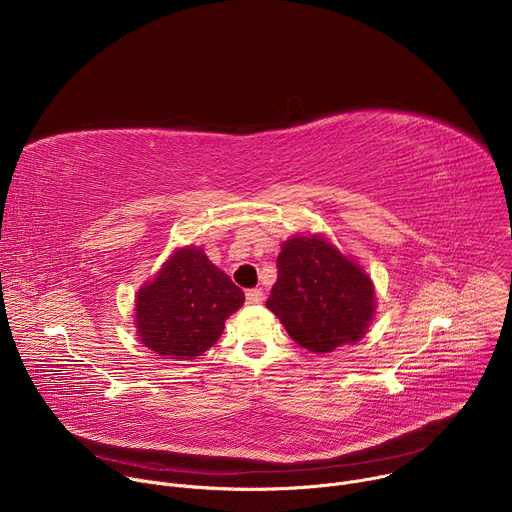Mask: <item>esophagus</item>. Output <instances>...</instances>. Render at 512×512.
Returning <instances> with one entry per match:
<instances>
[{
  "mask_svg": "<svg viewBox=\"0 0 512 512\" xmlns=\"http://www.w3.org/2000/svg\"><path fill=\"white\" fill-rule=\"evenodd\" d=\"M245 300H247L249 306H259V304H263L265 294H263L261 289H249L247 294H245Z\"/></svg>",
  "mask_w": 512,
  "mask_h": 512,
  "instance_id": "esophagus-1",
  "label": "esophagus"
}]
</instances>
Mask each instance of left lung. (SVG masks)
I'll return each mask as SVG.
<instances>
[{
	"instance_id": "left-lung-1",
	"label": "left lung",
	"mask_w": 512,
	"mask_h": 512,
	"mask_svg": "<svg viewBox=\"0 0 512 512\" xmlns=\"http://www.w3.org/2000/svg\"><path fill=\"white\" fill-rule=\"evenodd\" d=\"M265 306L300 346L322 354L358 342L369 330L375 289L360 265L332 243L300 235L281 245Z\"/></svg>"
}]
</instances>
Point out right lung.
<instances>
[{
  "mask_svg": "<svg viewBox=\"0 0 512 512\" xmlns=\"http://www.w3.org/2000/svg\"><path fill=\"white\" fill-rule=\"evenodd\" d=\"M245 302L243 289L202 249H178L135 298L139 340L160 356L190 360L221 338L225 320Z\"/></svg>",
  "mask_w": 512,
  "mask_h": 512,
  "instance_id": "right-lung-1",
  "label": "right lung"
}]
</instances>
